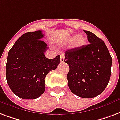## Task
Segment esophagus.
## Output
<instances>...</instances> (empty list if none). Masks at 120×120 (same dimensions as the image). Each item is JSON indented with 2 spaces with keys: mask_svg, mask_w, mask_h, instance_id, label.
I'll list each match as a JSON object with an SVG mask.
<instances>
[{
  "mask_svg": "<svg viewBox=\"0 0 120 120\" xmlns=\"http://www.w3.org/2000/svg\"><path fill=\"white\" fill-rule=\"evenodd\" d=\"M64 60H65V56L64 54H62L61 55V56H60V61L61 62H64Z\"/></svg>",
  "mask_w": 120,
  "mask_h": 120,
  "instance_id": "esophagus-1",
  "label": "esophagus"
}]
</instances>
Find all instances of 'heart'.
Returning <instances> with one entry per match:
<instances>
[{"mask_svg":"<svg viewBox=\"0 0 120 120\" xmlns=\"http://www.w3.org/2000/svg\"><path fill=\"white\" fill-rule=\"evenodd\" d=\"M74 43V46L76 47H81L85 45L86 43V39L84 37L82 36H79L78 35H75L72 36L71 38H69L68 42L69 43Z\"/></svg>","mask_w":120,"mask_h":120,"instance_id":"b5f03b06","label":"heart"}]
</instances>
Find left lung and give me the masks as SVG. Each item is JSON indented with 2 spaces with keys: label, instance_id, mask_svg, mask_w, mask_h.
<instances>
[{
  "label": "left lung",
  "instance_id": "1",
  "mask_svg": "<svg viewBox=\"0 0 120 120\" xmlns=\"http://www.w3.org/2000/svg\"><path fill=\"white\" fill-rule=\"evenodd\" d=\"M89 44L65 53L69 64L67 78L69 89L82 98H93L105 90L111 74L112 58L102 40L91 32L84 30Z\"/></svg>",
  "mask_w": 120,
  "mask_h": 120
}]
</instances>
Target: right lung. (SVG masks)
I'll return each instance as SVG.
<instances>
[{
    "label": "right lung",
    "instance_id": "1",
    "mask_svg": "<svg viewBox=\"0 0 120 120\" xmlns=\"http://www.w3.org/2000/svg\"><path fill=\"white\" fill-rule=\"evenodd\" d=\"M41 30L24 34L8 53L6 76L14 94L23 99H35L45 91V78L60 62V55L49 59Z\"/></svg>",
    "mask_w": 120,
    "mask_h": 120
}]
</instances>
